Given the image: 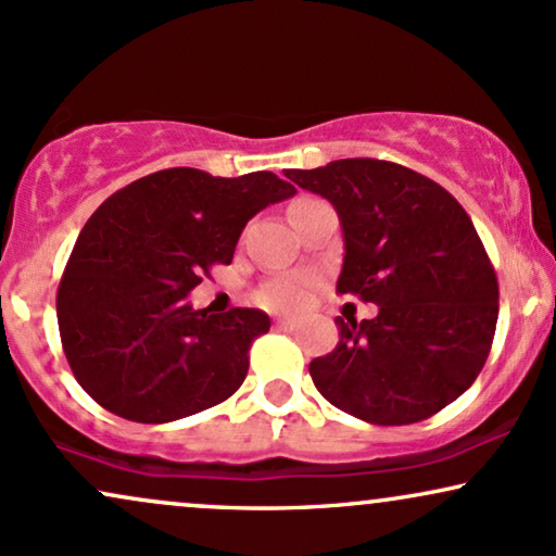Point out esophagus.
<instances>
[{
  "instance_id": "obj_1",
  "label": "esophagus",
  "mask_w": 556,
  "mask_h": 556,
  "mask_svg": "<svg viewBox=\"0 0 556 556\" xmlns=\"http://www.w3.org/2000/svg\"><path fill=\"white\" fill-rule=\"evenodd\" d=\"M276 327H280V330H296L299 321L293 317H278L276 319Z\"/></svg>"
}]
</instances>
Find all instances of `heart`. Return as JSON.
I'll return each instance as SVG.
<instances>
[{
    "mask_svg": "<svg viewBox=\"0 0 556 556\" xmlns=\"http://www.w3.org/2000/svg\"><path fill=\"white\" fill-rule=\"evenodd\" d=\"M309 296V278L306 276H280L263 286L260 301L270 309H299Z\"/></svg>",
    "mask_w": 556,
    "mask_h": 556,
    "instance_id": "heart-1",
    "label": "heart"
}]
</instances>
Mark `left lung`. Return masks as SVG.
Segmentation results:
<instances>
[{
    "instance_id": "1",
    "label": "left lung",
    "mask_w": 556,
    "mask_h": 556,
    "mask_svg": "<svg viewBox=\"0 0 556 556\" xmlns=\"http://www.w3.org/2000/svg\"><path fill=\"white\" fill-rule=\"evenodd\" d=\"M286 177L338 211V293L379 306L374 319H334L340 342L309 363L314 387L374 425L441 413L475 383L497 325L495 267L467 211L430 177L383 160Z\"/></svg>"
}]
</instances>
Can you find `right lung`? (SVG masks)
Returning <instances> with one entry per match:
<instances>
[{
	"instance_id": "obj_1",
	"label": "right lung",
	"mask_w": 556,
	"mask_h": 556,
	"mask_svg": "<svg viewBox=\"0 0 556 556\" xmlns=\"http://www.w3.org/2000/svg\"><path fill=\"white\" fill-rule=\"evenodd\" d=\"M293 193L273 173L173 167L108 198L81 229L56 296L79 387L134 422H173L229 400L270 317L193 309L188 293L231 263L252 216Z\"/></svg>"
}]
</instances>
